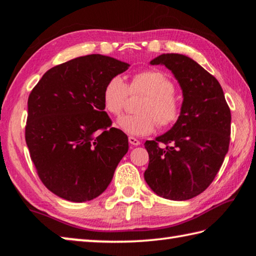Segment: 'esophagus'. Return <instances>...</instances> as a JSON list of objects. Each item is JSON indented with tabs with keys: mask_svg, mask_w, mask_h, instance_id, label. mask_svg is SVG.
<instances>
[{
	"mask_svg": "<svg viewBox=\"0 0 256 256\" xmlns=\"http://www.w3.org/2000/svg\"><path fill=\"white\" fill-rule=\"evenodd\" d=\"M128 142H130V144H131L132 146H140V141H138V138H134V136H128Z\"/></svg>",
	"mask_w": 256,
	"mask_h": 256,
	"instance_id": "obj_1",
	"label": "esophagus"
}]
</instances>
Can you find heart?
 I'll return each instance as SVG.
<instances>
[{"instance_id":"obj_1","label":"heart","mask_w":256,"mask_h":256,"mask_svg":"<svg viewBox=\"0 0 256 256\" xmlns=\"http://www.w3.org/2000/svg\"><path fill=\"white\" fill-rule=\"evenodd\" d=\"M175 84L166 73L144 70L136 73L128 86L120 76L110 78L104 86L102 102L105 110L114 116L120 115L128 104V94H144L138 102V114L125 115L118 126L125 133L144 136L160 128H172L182 114V102L175 94Z\"/></svg>"}]
</instances>
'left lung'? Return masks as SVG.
<instances>
[{
    "label": "left lung",
    "instance_id": "1",
    "mask_svg": "<svg viewBox=\"0 0 256 256\" xmlns=\"http://www.w3.org/2000/svg\"><path fill=\"white\" fill-rule=\"evenodd\" d=\"M150 63L170 68L184 99L174 126L146 141L144 180L159 196L188 200L206 190L222 167L230 141V108L218 80L192 58L172 53Z\"/></svg>",
    "mask_w": 256,
    "mask_h": 256
}]
</instances>
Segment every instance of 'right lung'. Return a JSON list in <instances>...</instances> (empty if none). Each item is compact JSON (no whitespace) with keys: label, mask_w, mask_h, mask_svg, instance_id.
Returning a JSON list of instances; mask_svg holds the SVG:
<instances>
[{"label":"right lung","mask_w":256,"mask_h":256,"mask_svg":"<svg viewBox=\"0 0 256 256\" xmlns=\"http://www.w3.org/2000/svg\"><path fill=\"white\" fill-rule=\"evenodd\" d=\"M128 66L100 54L81 56L50 68L29 94L30 158L42 184L64 200L100 196L128 152V136L104 110L102 90Z\"/></svg>","instance_id":"right-lung-1"}]
</instances>
